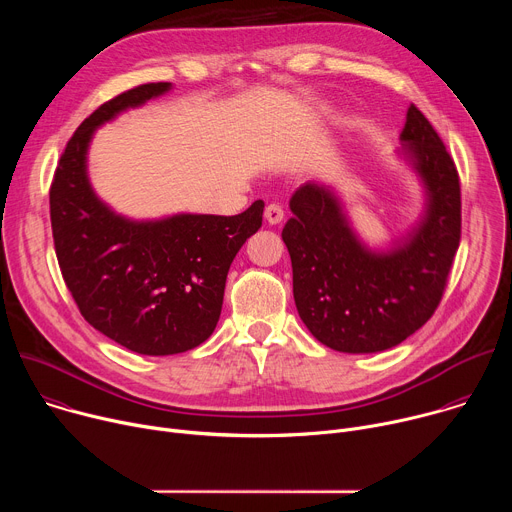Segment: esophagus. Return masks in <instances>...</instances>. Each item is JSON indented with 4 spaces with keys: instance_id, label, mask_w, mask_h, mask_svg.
I'll list each match as a JSON object with an SVG mask.
<instances>
[{
    "instance_id": "1",
    "label": "esophagus",
    "mask_w": 512,
    "mask_h": 512,
    "mask_svg": "<svg viewBox=\"0 0 512 512\" xmlns=\"http://www.w3.org/2000/svg\"><path fill=\"white\" fill-rule=\"evenodd\" d=\"M265 221L269 225H279L283 221V208L279 204H267L265 206Z\"/></svg>"
}]
</instances>
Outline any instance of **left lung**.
Segmentation results:
<instances>
[{
    "label": "left lung",
    "instance_id": "left-lung-1",
    "mask_svg": "<svg viewBox=\"0 0 512 512\" xmlns=\"http://www.w3.org/2000/svg\"><path fill=\"white\" fill-rule=\"evenodd\" d=\"M399 158L425 194L419 221L385 249L352 229L332 186L306 182L289 200L281 239L294 269L298 314L316 340L338 352L369 354L401 344L435 312L460 245V180L440 135L411 105Z\"/></svg>",
    "mask_w": 512,
    "mask_h": 512
}]
</instances>
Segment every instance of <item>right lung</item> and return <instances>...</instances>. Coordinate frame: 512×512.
<instances>
[{
    "label": "right lung",
    "instance_id": "obj_1",
    "mask_svg": "<svg viewBox=\"0 0 512 512\" xmlns=\"http://www.w3.org/2000/svg\"><path fill=\"white\" fill-rule=\"evenodd\" d=\"M170 89L141 85L101 105L66 143L50 186L56 257L83 318L148 356L192 350L214 332L229 267L261 229L265 206L255 200L235 216L180 212L133 221L95 194L87 172L95 131Z\"/></svg>",
    "mask_w": 512,
    "mask_h": 512
}]
</instances>
